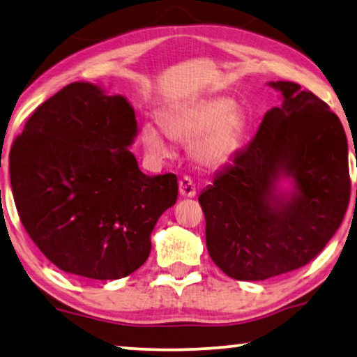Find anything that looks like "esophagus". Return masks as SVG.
I'll use <instances>...</instances> for the list:
<instances>
[{
  "instance_id": "34e87169",
  "label": "esophagus",
  "mask_w": 357,
  "mask_h": 357,
  "mask_svg": "<svg viewBox=\"0 0 357 357\" xmlns=\"http://www.w3.org/2000/svg\"><path fill=\"white\" fill-rule=\"evenodd\" d=\"M178 188H180V195L183 197H195L196 196V185L192 182V178L190 175H183L182 178L178 180Z\"/></svg>"
}]
</instances>
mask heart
Wrapping results in <instances>:
<instances>
[{
  "label": "heart",
  "instance_id": "heart-1",
  "mask_svg": "<svg viewBox=\"0 0 357 357\" xmlns=\"http://www.w3.org/2000/svg\"><path fill=\"white\" fill-rule=\"evenodd\" d=\"M165 130L156 123L142 126L144 147L155 156H167V136L177 142H191V155L204 166H220L236 149L242 119L227 98H208L169 109L161 115Z\"/></svg>",
  "mask_w": 357,
  "mask_h": 357
}]
</instances>
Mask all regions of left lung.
I'll return each instance as SVG.
<instances>
[{"label": "left lung", "mask_w": 357, "mask_h": 357, "mask_svg": "<svg viewBox=\"0 0 357 357\" xmlns=\"http://www.w3.org/2000/svg\"><path fill=\"white\" fill-rule=\"evenodd\" d=\"M283 93L247 149L237 151L199 196L210 258L231 278L258 282L296 271L324 250L349 204L348 142L324 101L294 82H271ZM293 176L283 202L275 182Z\"/></svg>", "instance_id": "left-lung-1"}]
</instances>
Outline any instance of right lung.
Masks as SVG:
<instances>
[{
  "mask_svg": "<svg viewBox=\"0 0 357 357\" xmlns=\"http://www.w3.org/2000/svg\"><path fill=\"white\" fill-rule=\"evenodd\" d=\"M136 132L123 96L74 82L14 139L9 174L22 225L71 275L119 280L137 271L158 218L177 201V175L140 172L128 150Z\"/></svg>",
  "mask_w": 357,
  "mask_h": 357,
  "instance_id": "right-lung-1",
  "label": "right lung"
}]
</instances>
